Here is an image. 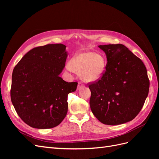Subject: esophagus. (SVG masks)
<instances>
[{
    "label": "esophagus",
    "instance_id": "esophagus-1",
    "mask_svg": "<svg viewBox=\"0 0 159 159\" xmlns=\"http://www.w3.org/2000/svg\"><path fill=\"white\" fill-rule=\"evenodd\" d=\"M82 87H84V84L81 83V82H79L78 85V89H81Z\"/></svg>",
    "mask_w": 159,
    "mask_h": 159
}]
</instances>
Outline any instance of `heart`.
<instances>
[{
    "label": "heart",
    "instance_id": "b5f03b06",
    "mask_svg": "<svg viewBox=\"0 0 159 159\" xmlns=\"http://www.w3.org/2000/svg\"><path fill=\"white\" fill-rule=\"evenodd\" d=\"M67 70L80 73V78L86 83L99 80L103 74L105 60L103 56L92 52L77 53L66 65Z\"/></svg>",
    "mask_w": 159,
    "mask_h": 159
}]
</instances>
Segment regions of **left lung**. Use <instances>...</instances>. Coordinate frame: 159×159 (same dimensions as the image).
<instances>
[{
	"mask_svg": "<svg viewBox=\"0 0 159 159\" xmlns=\"http://www.w3.org/2000/svg\"><path fill=\"white\" fill-rule=\"evenodd\" d=\"M98 47L105 52L107 63L102 78L89 86L91 111L101 123L109 125L131 121L148 94L145 66L123 44Z\"/></svg>",
	"mask_w": 159,
	"mask_h": 159,
	"instance_id": "obj_1",
	"label": "left lung"
}]
</instances>
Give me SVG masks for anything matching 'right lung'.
<instances>
[{"instance_id": "1", "label": "right lung", "mask_w": 159, "mask_h": 159, "mask_svg": "<svg viewBox=\"0 0 159 159\" xmlns=\"http://www.w3.org/2000/svg\"><path fill=\"white\" fill-rule=\"evenodd\" d=\"M66 46L47 44L32 49L14 67L11 98L18 116L36 129L55 127L68 112V95L78 83L60 76L68 57Z\"/></svg>"}]
</instances>
